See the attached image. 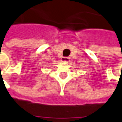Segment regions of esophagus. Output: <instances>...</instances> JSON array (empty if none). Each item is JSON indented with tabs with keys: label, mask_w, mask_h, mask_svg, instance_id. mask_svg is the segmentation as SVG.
Here are the masks:
<instances>
[{
	"label": "esophagus",
	"mask_w": 122,
	"mask_h": 122,
	"mask_svg": "<svg viewBox=\"0 0 122 122\" xmlns=\"http://www.w3.org/2000/svg\"><path fill=\"white\" fill-rule=\"evenodd\" d=\"M61 61L63 62H69L70 61V58L69 57H66V56H63L61 59Z\"/></svg>",
	"instance_id": "esophagus-1"
}]
</instances>
